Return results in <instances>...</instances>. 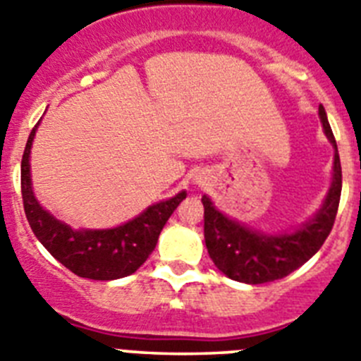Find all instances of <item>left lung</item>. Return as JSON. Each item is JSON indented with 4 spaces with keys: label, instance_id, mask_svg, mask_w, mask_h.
<instances>
[{
    "label": "left lung",
    "instance_id": "obj_1",
    "mask_svg": "<svg viewBox=\"0 0 361 361\" xmlns=\"http://www.w3.org/2000/svg\"><path fill=\"white\" fill-rule=\"evenodd\" d=\"M318 114L325 135L329 137V141L336 148V141L324 106L318 108ZM340 195H342V164H340L338 149L334 153L333 184L324 208L311 222L304 224L295 233L273 237L245 228L216 212L212 200L204 195V238L209 257L226 276L237 282L255 286V283L283 279L307 262L324 245L325 238L329 237L334 226Z\"/></svg>",
    "mask_w": 361,
    "mask_h": 361
}]
</instances>
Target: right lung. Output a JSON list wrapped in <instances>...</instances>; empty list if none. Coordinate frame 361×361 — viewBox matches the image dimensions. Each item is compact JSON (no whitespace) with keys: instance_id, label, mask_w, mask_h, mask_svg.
Instances as JSON below:
<instances>
[{"instance_id":"right-lung-1","label":"right lung","mask_w":361,"mask_h":361,"mask_svg":"<svg viewBox=\"0 0 361 361\" xmlns=\"http://www.w3.org/2000/svg\"><path fill=\"white\" fill-rule=\"evenodd\" d=\"M36 128L34 126L28 135L21 159V197L25 215L37 240L66 269L82 279L116 280L135 273L155 250L162 228L175 208L186 199V191H180L170 200L153 204L137 219L119 228L73 231L70 226L44 212L32 191L28 157Z\"/></svg>"}]
</instances>
